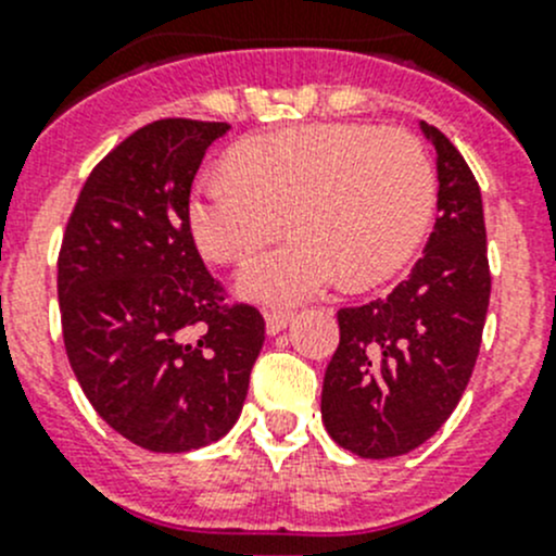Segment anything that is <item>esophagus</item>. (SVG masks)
<instances>
[{"label":"esophagus","instance_id":"esophagus-1","mask_svg":"<svg viewBox=\"0 0 556 556\" xmlns=\"http://www.w3.org/2000/svg\"><path fill=\"white\" fill-rule=\"evenodd\" d=\"M290 319H293V309H268L266 312V330L271 336L282 333V330L290 325Z\"/></svg>","mask_w":556,"mask_h":556}]
</instances>
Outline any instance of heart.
<instances>
[{"mask_svg": "<svg viewBox=\"0 0 556 556\" xmlns=\"http://www.w3.org/2000/svg\"><path fill=\"white\" fill-rule=\"evenodd\" d=\"M226 174L190 190V237L212 263L233 266L288 226V244L239 274L242 295L268 306L314 299L339 277L350 288L382 282L414 255L435 204L433 161L403 128L314 123L261 134L226 155Z\"/></svg>", "mask_w": 556, "mask_h": 556, "instance_id": "obj_1", "label": "heart"}]
</instances>
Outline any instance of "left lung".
I'll use <instances>...</instances> for the list:
<instances>
[{"mask_svg": "<svg viewBox=\"0 0 556 556\" xmlns=\"http://www.w3.org/2000/svg\"><path fill=\"white\" fill-rule=\"evenodd\" d=\"M439 166V217L422 257L387 299L336 312L323 422L357 457L417 450L450 419L479 357L492 274L481 190L459 150L422 123Z\"/></svg>", "mask_w": 556, "mask_h": 556, "instance_id": "1", "label": "left lung"}]
</instances>
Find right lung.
Segmentation results:
<instances>
[{"label":"right lung","instance_id":"obj_1","mask_svg":"<svg viewBox=\"0 0 556 556\" xmlns=\"http://www.w3.org/2000/svg\"><path fill=\"white\" fill-rule=\"evenodd\" d=\"M220 121L164 117L93 166L59 250L66 357L99 417L150 452L223 439L266 339L231 304L188 228V199Z\"/></svg>","mask_w":556,"mask_h":556}]
</instances>
